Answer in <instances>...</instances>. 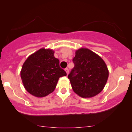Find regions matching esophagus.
Masks as SVG:
<instances>
[{
	"label": "esophagus",
	"mask_w": 132,
	"mask_h": 132,
	"mask_svg": "<svg viewBox=\"0 0 132 132\" xmlns=\"http://www.w3.org/2000/svg\"><path fill=\"white\" fill-rule=\"evenodd\" d=\"M65 71H66V74H67V75H68V74H69V69H68V68H66V69H65Z\"/></svg>",
	"instance_id": "esophagus-1"
}]
</instances>
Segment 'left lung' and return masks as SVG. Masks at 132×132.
<instances>
[{
	"label": "left lung",
	"mask_w": 132,
	"mask_h": 132,
	"mask_svg": "<svg viewBox=\"0 0 132 132\" xmlns=\"http://www.w3.org/2000/svg\"><path fill=\"white\" fill-rule=\"evenodd\" d=\"M75 67L68 75L72 90L79 96L90 98L99 94L105 87L109 70L104 60L88 49L76 51Z\"/></svg>",
	"instance_id": "obj_1"
}]
</instances>
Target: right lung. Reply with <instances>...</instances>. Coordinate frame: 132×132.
Segmentation results:
<instances>
[{"mask_svg":"<svg viewBox=\"0 0 132 132\" xmlns=\"http://www.w3.org/2000/svg\"><path fill=\"white\" fill-rule=\"evenodd\" d=\"M54 53L53 50L42 48L30 55L23 64L20 71L23 84L33 96L49 95L55 89L59 78L66 76Z\"/></svg>","mask_w":132,"mask_h":132,"instance_id":"right-lung-1","label":"right lung"}]
</instances>
